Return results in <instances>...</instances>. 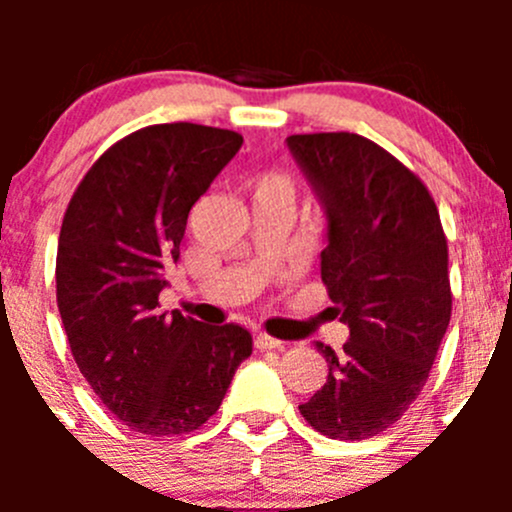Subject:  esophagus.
Wrapping results in <instances>:
<instances>
[{"label": "esophagus", "instance_id": "esophagus-1", "mask_svg": "<svg viewBox=\"0 0 512 512\" xmlns=\"http://www.w3.org/2000/svg\"><path fill=\"white\" fill-rule=\"evenodd\" d=\"M255 347L262 349V352H270V349H282L285 347V342H280V339L270 337V334H257L255 337Z\"/></svg>", "mask_w": 512, "mask_h": 512}]
</instances>
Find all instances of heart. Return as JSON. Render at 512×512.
<instances>
[{"mask_svg":"<svg viewBox=\"0 0 512 512\" xmlns=\"http://www.w3.org/2000/svg\"><path fill=\"white\" fill-rule=\"evenodd\" d=\"M292 190H294L292 180H289V175L285 173H267L262 175L255 185V193H275L289 200H292Z\"/></svg>","mask_w":512,"mask_h":512,"instance_id":"b5f03b06","label":"heart"}]
</instances>
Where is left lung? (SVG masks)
Instances as JSON below:
<instances>
[{"label":"left lung","instance_id":"left-lung-1","mask_svg":"<svg viewBox=\"0 0 512 512\" xmlns=\"http://www.w3.org/2000/svg\"><path fill=\"white\" fill-rule=\"evenodd\" d=\"M287 148L327 218L319 255L342 354L317 342L327 384L299 406L339 441L381 433L421 394L451 322L448 245L426 185L356 133L289 136Z\"/></svg>","mask_w":512,"mask_h":512}]
</instances>
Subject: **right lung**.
Listing matches in <instances>:
<instances>
[{
    "label": "right lung",
    "instance_id": "right-lung-1",
    "mask_svg": "<svg viewBox=\"0 0 512 512\" xmlns=\"http://www.w3.org/2000/svg\"><path fill=\"white\" fill-rule=\"evenodd\" d=\"M240 146V133L198 123L141 128L91 165L61 223L56 302L71 354L106 409L148 436L203 426L252 354L237 324L156 309L190 208Z\"/></svg>",
    "mask_w": 512,
    "mask_h": 512
}]
</instances>
